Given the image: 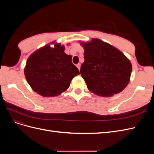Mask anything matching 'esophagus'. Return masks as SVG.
I'll return each instance as SVG.
<instances>
[{
  "mask_svg": "<svg viewBox=\"0 0 154 154\" xmlns=\"http://www.w3.org/2000/svg\"><path fill=\"white\" fill-rule=\"evenodd\" d=\"M80 66H81L80 63H78V64L76 65V67H78V69H79V71H80Z\"/></svg>",
  "mask_w": 154,
  "mask_h": 154,
  "instance_id": "1",
  "label": "esophagus"
}]
</instances>
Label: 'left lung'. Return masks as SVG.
<instances>
[{
	"label": "left lung",
	"mask_w": 154,
	"mask_h": 154,
	"mask_svg": "<svg viewBox=\"0 0 154 154\" xmlns=\"http://www.w3.org/2000/svg\"><path fill=\"white\" fill-rule=\"evenodd\" d=\"M80 44L85 51L80 73L88 89L103 97L124 90L130 82L132 67L122 51L97 38Z\"/></svg>",
	"instance_id": "left-lung-1"
}]
</instances>
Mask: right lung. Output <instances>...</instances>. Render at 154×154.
Masks as SVG:
<instances>
[{"label": "right lung", "instance_id": "add662e5", "mask_svg": "<svg viewBox=\"0 0 154 154\" xmlns=\"http://www.w3.org/2000/svg\"><path fill=\"white\" fill-rule=\"evenodd\" d=\"M31 54L24 68L26 80L35 92L44 97L57 96L67 90L72 78L80 74L65 47L55 42Z\"/></svg>", "mask_w": 154, "mask_h": 154}]
</instances>
